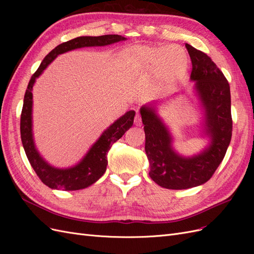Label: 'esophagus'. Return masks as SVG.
Here are the masks:
<instances>
[{"label": "esophagus", "mask_w": 254, "mask_h": 254, "mask_svg": "<svg viewBox=\"0 0 254 254\" xmlns=\"http://www.w3.org/2000/svg\"><path fill=\"white\" fill-rule=\"evenodd\" d=\"M134 124L136 126H141L142 125V119H141V115L140 114H135L134 117Z\"/></svg>", "instance_id": "obj_1"}]
</instances>
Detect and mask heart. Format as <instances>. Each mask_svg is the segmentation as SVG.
<instances>
[{
  "label": "heart",
  "mask_w": 254,
  "mask_h": 254,
  "mask_svg": "<svg viewBox=\"0 0 254 254\" xmlns=\"http://www.w3.org/2000/svg\"><path fill=\"white\" fill-rule=\"evenodd\" d=\"M117 64L130 76L153 72L157 84L166 87L186 74L189 57L186 51L176 45H135L123 51L117 58Z\"/></svg>",
  "instance_id": "obj_1"
}]
</instances>
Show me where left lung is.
<instances>
[{
    "mask_svg": "<svg viewBox=\"0 0 254 254\" xmlns=\"http://www.w3.org/2000/svg\"><path fill=\"white\" fill-rule=\"evenodd\" d=\"M191 60L190 80L202 103L205 133L211 143L197 156L186 158L172 147V135L150 106L140 112L145 131V151L149 161V176L160 187L186 190L211 179L224 160L232 136L231 94L225 75L203 52L186 44Z\"/></svg>",
    "mask_w": 254,
    "mask_h": 254,
    "instance_id": "left-lung-1",
    "label": "left lung"
}]
</instances>
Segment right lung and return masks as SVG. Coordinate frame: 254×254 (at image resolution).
I'll list each match as a JSON object with an SVG mask.
<instances>
[{
  "label": "right lung",
  "mask_w": 254,
  "mask_h": 254,
  "mask_svg": "<svg viewBox=\"0 0 254 254\" xmlns=\"http://www.w3.org/2000/svg\"><path fill=\"white\" fill-rule=\"evenodd\" d=\"M123 40H126V38L120 35H104L98 37H77L70 41L61 43L44 57L40 66L38 67V70L28 82L20 121L21 140L30 165L34 168L37 176L39 177V179L51 189L77 190L90 187L91 184H93L101 178L105 174L107 164H108L107 153L110 150L112 144L121 139L127 130L133 125L135 112L133 110L128 111L122 118L115 121L108 129H106L77 165L60 170V168L51 166L48 162H45L40 153L36 149L34 143L32 90L36 78L39 77L47 66L60 54L86 47H104V45Z\"/></svg>",
  "instance_id": "obj_1"
}]
</instances>
